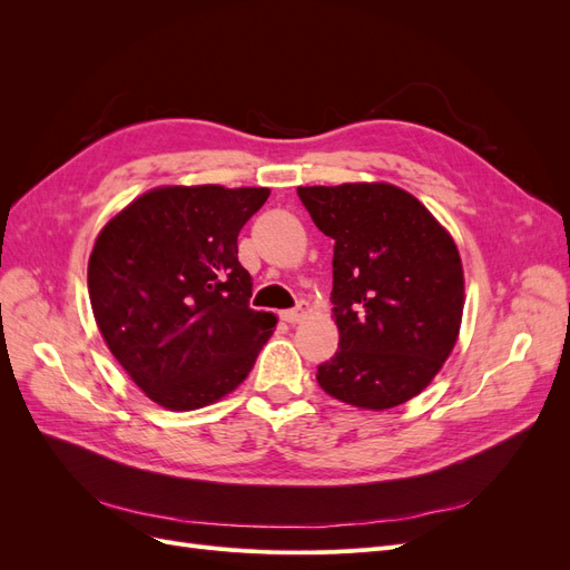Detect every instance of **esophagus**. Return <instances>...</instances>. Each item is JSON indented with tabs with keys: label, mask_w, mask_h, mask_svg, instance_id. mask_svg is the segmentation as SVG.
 <instances>
[{
	"label": "esophagus",
	"mask_w": 570,
	"mask_h": 570,
	"mask_svg": "<svg viewBox=\"0 0 570 570\" xmlns=\"http://www.w3.org/2000/svg\"><path fill=\"white\" fill-rule=\"evenodd\" d=\"M308 312H312V308H308V304H299L297 308H287V312H283L281 314V318L285 321V323H299V321H304L306 316H308Z\"/></svg>",
	"instance_id": "34e87169"
}]
</instances>
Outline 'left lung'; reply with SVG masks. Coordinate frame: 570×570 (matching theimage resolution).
<instances>
[{
    "mask_svg": "<svg viewBox=\"0 0 570 570\" xmlns=\"http://www.w3.org/2000/svg\"><path fill=\"white\" fill-rule=\"evenodd\" d=\"M316 228L335 239L337 352L318 366L335 400L385 411L421 394L459 340L463 266L442 223L390 183L297 187Z\"/></svg>",
    "mask_w": 570,
    "mask_h": 570,
    "instance_id": "left-lung-1",
    "label": "left lung"
}]
</instances>
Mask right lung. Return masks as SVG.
Wrapping results in <instances>:
<instances>
[{
    "label": "right lung",
    "instance_id": "obj_1",
    "mask_svg": "<svg viewBox=\"0 0 570 570\" xmlns=\"http://www.w3.org/2000/svg\"><path fill=\"white\" fill-rule=\"evenodd\" d=\"M268 187L161 185L99 230L90 304L116 361L151 402L195 411L249 375L273 327L249 306L237 235Z\"/></svg>",
    "mask_w": 570,
    "mask_h": 570
}]
</instances>
